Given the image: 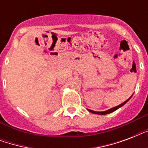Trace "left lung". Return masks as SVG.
Segmentation results:
<instances>
[{"label":"left lung","instance_id":"left-lung-1","mask_svg":"<svg viewBox=\"0 0 148 148\" xmlns=\"http://www.w3.org/2000/svg\"><path fill=\"white\" fill-rule=\"evenodd\" d=\"M131 97H132V96H131ZM131 97H129V98L127 99V101H124V102H123V103H121L120 105L117 106V107H114V108H110V109H109V110H105V111H101V112H98V111H95V110H90V109H88V111H90V112L93 113V114H100V115L108 114H110V113L114 112V111H115V110H117L118 108H121L122 106L124 105V104H125V103H126L127 102V101H128L129 100H130V99H131Z\"/></svg>","mask_w":148,"mask_h":148}]
</instances>
